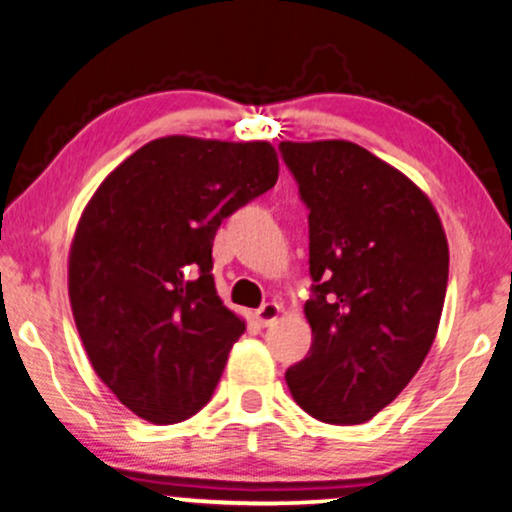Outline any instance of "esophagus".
Instances as JSON below:
<instances>
[{
  "label": "esophagus",
  "instance_id": "1",
  "mask_svg": "<svg viewBox=\"0 0 512 512\" xmlns=\"http://www.w3.org/2000/svg\"><path fill=\"white\" fill-rule=\"evenodd\" d=\"M279 311H281V307L277 305V302H265V305L256 311L258 325L268 328V325H272L279 318Z\"/></svg>",
  "mask_w": 512,
  "mask_h": 512
}]
</instances>
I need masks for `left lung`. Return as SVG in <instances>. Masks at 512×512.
<instances>
[{
    "label": "left lung",
    "mask_w": 512,
    "mask_h": 512,
    "mask_svg": "<svg viewBox=\"0 0 512 512\" xmlns=\"http://www.w3.org/2000/svg\"><path fill=\"white\" fill-rule=\"evenodd\" d=\"M309 210L311 348L286 369L302 411L360 425L406 388L432 348L448 240L429 198L348 140L279 143Z\"/></svg>",
    "instance_id": "obj_1"
}]
</instances>
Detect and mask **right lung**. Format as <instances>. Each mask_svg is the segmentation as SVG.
Instances as JSON below:
<instances>
[{
  "instance_id": "1",
  "label": "right lung",
  "mask_w": 512,
  "mask_h": 512,
  "mask_svg": "<svg viewBox=\"0 0 512 512\" xmlns=\"http://www.w3.org/2000/svg\"><path fill=\"white\" fill-rule=\"evenodd\" d=\"M270 143L157 138L87 203L69 298L94 372L136 416L187 420L210 402L244 321L212 277L217 228L274 187Z\"/></svg>"
}]
</instances>
